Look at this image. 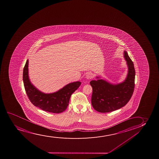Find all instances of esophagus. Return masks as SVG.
Instances as JSON below:
<instances>
[{"label":"esophagus","mask_w":159,"mask_h":159,"mask_svg":"<svg viewBox=\"0 0 159 159\" xmlns=\"http://www.w3.org/2000/svg\"><path fill=\"white\" fill-rule=\"evenodd\" d=\"M93 74L92 73H88L86 75V78L87 79H92L93 78Z\"/></svg>","instance_id":"esophagus-1"}]
</instances>
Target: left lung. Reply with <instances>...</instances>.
Wrapping results in <instances>:
<instances>
[{
	"label": "left lung",
	"mask_w": 159,
	"mask_h": 159,
	"mask_svg": "<svg viewBox=\"0 0 159 159\" xmlns=\"http://www.w3.org/2000/svg\"><path fill=\"white\" fill-rule=\"evenodd\" d=\"M124 57L128 66V74L125 82L113 85L102 80H92L91 103L100 113H109L125 106L132 97L134 88L135 69L134 63L125 51Z\"/></svg>",
	"instance_id": "1"
}]
</instances>
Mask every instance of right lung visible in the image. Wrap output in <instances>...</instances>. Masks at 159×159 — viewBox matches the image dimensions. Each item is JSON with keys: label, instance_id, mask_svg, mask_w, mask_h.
<instances>
[{"label": "right lung", "instance_id": "1", "mask_svg": "<svg viewBox=\"0 0 159 159\" xmlns=\"http://www.w3.org/2000/svg\"><path fill=\"white\" fill-rule=\"evenodd\" d=\"M23 80L25 92L31 102L36 107L50 113H60L69 105L71 95L79 88L80 82L71 83L53 93L45 94L35 88L28 77V60L23 68Z\"/></svg>", "mask_w": 159, "mask_h": 159}]
</instances>
